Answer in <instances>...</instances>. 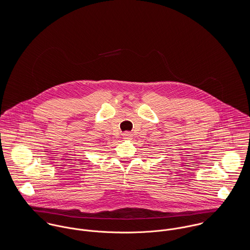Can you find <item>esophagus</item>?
<instances>
[{"mask_svg": "<svg viewBox=\"0 0 250 250\" xmlns=\"http://www.w3.org/2000/svg\"><path fill=\"white\" fill-rule=\"evenodd\" d=\"M123 138H124L125 140H131V139L133 138V136H132V134H131V133H129V132H125V133L123 134Z\"/></svg>", "mask_w": 250, "mask_h": 250, "instance_id": "1", "label": "esophagus"}]
</instances>
